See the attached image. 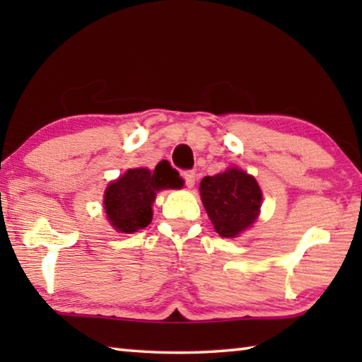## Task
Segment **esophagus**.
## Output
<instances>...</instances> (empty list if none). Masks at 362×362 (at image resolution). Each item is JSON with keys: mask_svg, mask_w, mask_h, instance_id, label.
Listing matches in <instances>:
<instances>
[{"mask_svg": "<svg viewBox=\"0 0 362 362\" xmlns=\"http://www.w3.org/2000/svg\"><path fill=\"white\" fill-rule=\"evenodd\" d=\"M183 180H185V185L188 188H192L194 185V180H196L194 170H185V173H183Z\"/></svg>", "mask_w": 362, "mask_h": 362, "instance_id": "esophagus-1", "label": "esophagus"}]
</instances>
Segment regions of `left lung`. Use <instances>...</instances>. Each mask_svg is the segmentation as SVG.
Masks as SVG:
<instances>
[{"label":"left lung","mask_w":362,"mask_h":362,"mask_svg":"<svg viewBox=\"0 0 362 362\" xmlns=\"http://www.w3.org/2000/svg\"><path fill=\"white\" fill-rule=\"evenodd\" d=\"M201 199L220 236L235 238L249 228L259 216L262 192L252 175L240 169L204 177L199 185Z\"/></svg>","instance_id":"8db88e82"}]
</instances>
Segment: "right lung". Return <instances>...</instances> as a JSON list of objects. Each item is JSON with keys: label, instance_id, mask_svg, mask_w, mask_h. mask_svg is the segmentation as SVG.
Masks as SVG:
<instances>
[{"label": "right lung", "instance_id": "add662e5", "mask_svg": "<svg viewBox=\"0 0 362 362\" xmlns=\"http://www.w3.org/2000/svg\"><path fill=\"white\" fill-rule=\"evenodd\" d=\"M182 179L170 164L159 163L155 170L129 169L112 182L105 192V212L112 226L121 233H134L151 222V204L156 192L180 188Z\"/></svg>", "mask_w": 362, "mask_h": 362}]
</instances>
